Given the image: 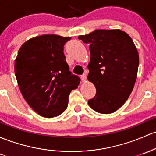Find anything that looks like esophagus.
I'll return each mask as SVG.
<instances>
[{
	"instance_id": "esophagus-1",
	"label": "esophagus",
	"mask_w": 156,
	"mask_h": 156,
	"mask_svg": "<svg viewBox=\"0 0 156 156\" xmlns=\"http://www.w3.org/2000/svg\"><path fill=\"white\" fill-rule=\"evenodd\" d=\"M81 80L83 82H84L87 80V72L84 73V74L81 75Z\"/></svg>"
}]
</instances>
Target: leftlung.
Wrapping results in <instances>:
<instances>
[{
  "label": "left lung",
  "mask_w": 156,
  "mask_h": 156,
  "mask_svg": "<svg viewBox=\"0 0 156 156\" xmlns=\"http://www.w3.org/2000/svg\"><path fill=\"white\" fill-rule=\"evenodd\" d=\"M78 39L90 44L87 78L96 88L88 104L99 113L114 112L125 103L136 83L139 64L136 46L120 30H97Z\"/></svg>",
  "instance_id": "obj_1"
}]
</instances>
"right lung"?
<instances>
[{
	"instance_id": "right-lung-1",
	"label": "right lung",
	"mask_w": 156,
	"mask_h": 156,
	"mask_svg": "<svg viewBox=\"0 0 156 156\" xmlns=\"http://www.w3.org/2000/svg\"><path fill=\"white\" fill-rule=\"evenodd\" d=\"M71 37L43 35L26 41L18 52L15 73L27 104L45 118L59 115L67 108L70 92L80 78L69 70L64 46Z\"/></svg>"
}]
</instances>
